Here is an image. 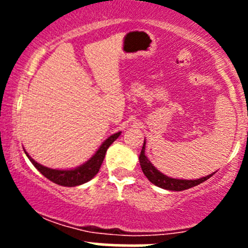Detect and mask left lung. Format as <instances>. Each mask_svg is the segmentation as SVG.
I'll use <instances>...</instances> for the list:
<instances>
[{"instance_id": "1", "label": "left lung", "mask_w": 248, "mask_h": 248, "mask_svg": "<svg viewBox=\"0 0 248 248\" xmlns=\"http://www.w3.org/2000/svg\"><path fill=\"white\" fill-rule=\"evenodd\" d=\"M145 145H146V140H144V145H142L141 152L139 155V163L141 167V170L144 172L145 176L147 177L151 184L156 185V186L161 187L163 189H168V191H185V189L192 188V187L197 186V185H201L202 182L206 181L207 179L212 176L215 172L212 174L206 175V176H202L201 179L196 180H186V179H174V177L167 176L163 172L159 171L154 164L150 162V159L147 158L146 155H145Z\"/></svg>"}]
</instances>
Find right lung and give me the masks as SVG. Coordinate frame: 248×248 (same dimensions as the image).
Masks as SVG:
<instances>
[{"instance_id":"add662e5","label":"right lung","mask_w":248,"mask_h":248,"mask_svg":"<svg viewBox=\"0 0 248 248\" xmlns=\"http://www.w3.org/2000/svg\"><path fill=\"white\" fill-rule=\"evenodd\" d=\"M121 132H117V133L111 134L101 144V146L97 149V151L87 159L85 163L80 164V166L76 167V168L72 169H52L47 168V167L42 166L38 162L34 161L26 151V156L29 157V159L31 161V163L36 167V169H38V171L42 175L49 179L50 181H52L54 184L60 185V186L64 187H74V186H80V185L85 184V182L90 181L91 179H93L97 175V172L99 171L102 163H103V159L106 157L107 150L109 149L110 145L120 137Z\"/></svg>"}]
</instances>
